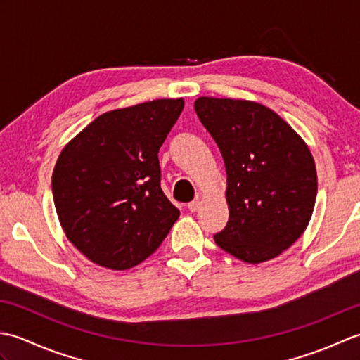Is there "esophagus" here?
Listing matches in <instances>:
<instances>
[{
    "instance_id": "obj_1",
    "label": "esophagus",
    "mask_w": 360,
    "mask_h": 360,
    "mask_svg": "<svg viewBox=\"0 0 360 360\" xmlns=\"http://www.w3.org/2000/svg\"><path fill=\"white\" fill-rule=\"evenodd\" d=\"M200 207H201V201L200 200H195V201H192L188 204V210L190 212H198L200 210Z\"/></svg>"
}]
</instances>
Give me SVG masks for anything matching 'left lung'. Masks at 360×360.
Masks as SVG:
<instances>
[{"label": "left lung", "mask_w": 360, "mask_h": 360, "mask_svg": "<svg viewBox=\"0 0 360 360\" xmlns=\"http://www.w3.org/2000/svg\"><path fill=\"white\" fill-rule=\"evenodd\" d=\"M195 110L226 164L229 223L215 241L244 263L269 262L300 238L314 212L311 150L286 120L258 102L200 97Z\"/></svg>", "instance_id": "obj_1"}]
</instances>
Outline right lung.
Instances as JSON below:
<instances>
[{"mask_svg":"<svg viewBox=\"0 0 360 360\" xmlns=\"http://www.w3.org/2000/svg\"><path fill=\"white\" fill-rule=\"evenodd\" d=\"M184 98H156L96 117L68 142L52 192L66 238L112 271L141 264L179 218L160 188L158 153Z\"/></svg>","mask_w":360,"mask_h":360,"instance_id":"1","label":"right lung"}]
</instances>
